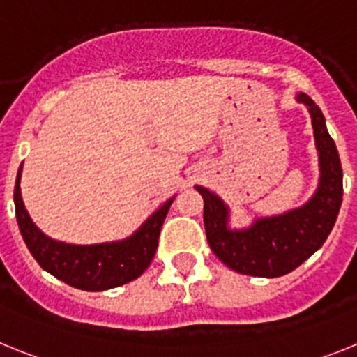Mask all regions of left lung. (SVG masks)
<instances>
[{
  "label": "left lung",
  "mask_w": 357,
  "mask_h": 357,
  "mask_svg": "<svg viewBox=\"0 0 357 357\" xmlns=\"http://www.w3.org/2000/svg\"><path fill=\"white\" fill-rule=\"evenodd\" d=\"M296 102L304 103L311 114L320 162L318 188L304 206L277 216L257 218L247 229H230L225 202L197 185L204 198V223L211 250L243 275L272 279L293 272L326 243L342 207V162L327 132L326 118L307 94H296Z\"/></svg>",
  "instance_id": "left-lung-1"
}]
</instances>
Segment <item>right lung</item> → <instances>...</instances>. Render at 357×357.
I'll list each match as a JSON object with an SVG mask.
<instances>
[{
	"mask_svg": "<svg viewBox=\"0 0 357 357\" xmlns=\"http://www.w3.org/2000/svg\"><path fill=\"white\" fill-rule=\"evenodd\" d=\"M21 169L23 164L15 178V218L28 250L43 270L73 288L105 291L137 279L150 266L159 245L160 227L175 197L164 202L130 238L100 245H69L48 238L31 222L19 188Z\"/></svg>",
	"mask_w": 357,
	"mask_h": 357,
	"instance_id": "add662e5",
	"label": "right lung"
}]
</instances>
